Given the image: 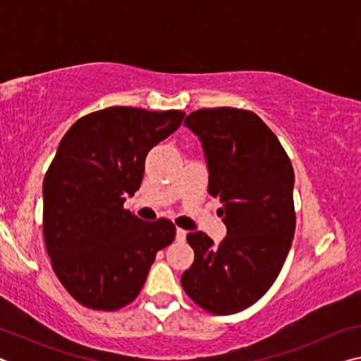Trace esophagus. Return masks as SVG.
Masks as SVG:
<instances>
[{
  "instance_id": "1",
  "label": "esophagus",
  "mask_w": 361,
  "mask_h": 361,
  "mask_svg": "<svg viewBox=\"0 0 361 361\" xmlns=\"http://www.w3.org/2000/svg\"><path fill=\"white\" fill-rule=\"evenodd\" d=\"M176 240L178 242H183L186 239V231L185 229H181V228H176Z\"/></svg>"
}]
</instances>
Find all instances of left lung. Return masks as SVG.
Here are the masks:
<instances>
[{"label":"left lung","mask_w":361,"mask_h":361,"mask_svg":"<svg viewBox=\"0 0 361 361\" xmlns=\"http://www.w3.org/2000/svg\"><path fill=\"white\" fill-rule=\"evenodd\" d=\"M185 126L202 142L209 194L223 204L228 235L215 245L202 231L189 232L192 266L181 285L215 315L250 307L276 282L296 229L295 172L288 154L258 114L239 108H204Z\"/></svg>","instance_id":"1"}]
</instances>
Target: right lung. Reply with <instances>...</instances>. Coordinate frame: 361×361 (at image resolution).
Instances as JSON below:
<instances>
[{"instance_id": "1", "label": "right lung", "mask_w": 361, "mask_h": 361, "mask_svg": "<svg viewBox=\"0 0 361 361\" xmlns=\"http://www.w3.org/2000/svg\"><path fill=\"white\" fill-rule=\"evenodd\" d=\"M185 113L111 106L78 119L42 183V232L52 269L79 304L118 310L138 296L159 250L173 242L167 218L142 221L124 209L151 148Z\"/></svg>"}]
</instances>
